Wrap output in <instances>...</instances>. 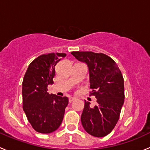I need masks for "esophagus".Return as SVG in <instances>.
<instances>
[{
    "label": "esophagus",
    "mask_w": 150,
    "mask_h": 150,
    "mask_svg": "<svg viewBox=\"0 0 150 150\" xmlns=\"http://www.w3.org/2000/svg\"><path fill=\"white\" fill-rule=\"evenodd\" d=\"M76 100V98H74V97H71L69 98V103H72L73 101H74Z\"/></svg>",
    "instance_id": "1"
}]
</instances>
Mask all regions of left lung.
<instances>
[{"label":"left lung","instance_id":"8db88e82","mask_svg":"<svg viewBox=\"0 0 150 150\" xmlns=\"http://www.w3.org/2000/svg\"><path fill=\"white\" fill-rule=\"evenodd\" d=\"M78 61L87 65L91 95L97 105L90 107L84 101L81 121L84 130L95 137H103L112 132L119 119L124 103V82L116 63L107 55L91 51H74Z\"/></svg>","mask_w":150,"mask_h":150}]
</instances>
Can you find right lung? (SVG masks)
Listing matches in <instances>:
<instances>
[{
  "instance_id": "1",
  "label": "right lung",
  "mask_w": 150,
  "mask_h": 150,
  "mask_svg": "<svg viewBox=\"0 0 150 150\" xmlns=\"http://www.w3.org/2000/svg\"><path fill=\"white\" fill-rule=\"evenodd\" d=\"M66 55L61 52L40 55L29 64L23 79V110L32 128L42 134L58 129L69 103L67 97L47 92V86L53 84L55 66Z\"/></svg>"
}]
</instances>
